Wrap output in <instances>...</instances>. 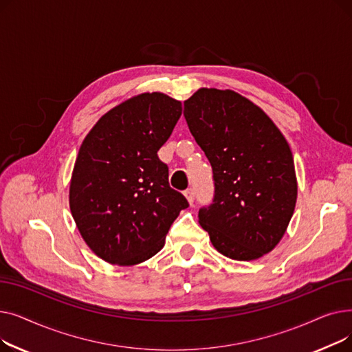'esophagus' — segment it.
<instances>
[{
  "label": "esophagus",
  "instance_id": "esophagus-1",
  "mask_svg": "<svg viewBox=\"0 0 352 352\" xmlns=\"http://www.w3.org/2000/svg\"><path fill=\"white\" fill-rule=\"evenodd\" d=\"M184 195H186V198L188 199V202L192 206V202H194V190L192 188H187L186 191H184Z\"/></svg>",
  "mask_w": 352,
  "mask_h": 352
}]
</instances>
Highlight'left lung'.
<instances>
[{
    "mask_svg": "<svg viewBox=\"0 0 352 352\" xmlns=\"http://www.w3.org/2000/svg\"><path fill=\"white\" fill-rule=\"evenodd\" d=\"M184 117L206 153L214 199L198 212L218 252L256 260L281 241L297 202L291 148L264 111L231 89L199 88Z\"/></svg>",
    "mask_w": 352,
    "mask_h": 352,
    "instance_id": "1",
    "label": "left lung"
}]
</instances>
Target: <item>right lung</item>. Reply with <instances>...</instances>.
I'll return each mask as SVG.
<instances>
[{"label": "right lung", "mask_w": 352, "mask_h": 352, "mask_svg": "<svg viewBox=\"0 0 352 352\" xmlns=\"http://www.w3.org/2000/svg\"><path fill=\"white\" fill-rule=\"evenodd\" d=\"M182 105L144 92L104 114L84 138L69 184V210L87 245L101 260L135 265L154 256L179 211L188 207L168 182L157 153Z\"/></svg>", "instance_id": "obj_1"}]
</instances>
